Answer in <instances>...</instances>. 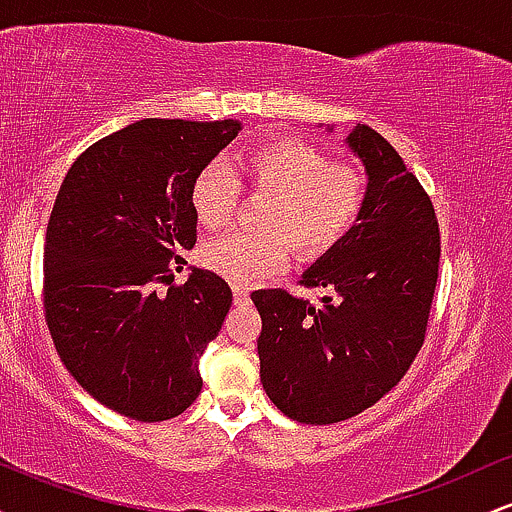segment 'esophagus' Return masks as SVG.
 I'll list each match as a JSON object with an SVG mask.
<instances>
[{"instance_id":"esophagus-1","label":"esophagus","mask_w":512,"mask_h":512,"mask_svg":"<svg viewBox=\"0 0 512 512\" xmlns=\"http://www.w3.org/2000/svg\"><path fill=\"white\" fill-rule=\"evenodd\" d=\"M233 296H236L238 305H248L250 303V289L243 284H233Z\"/></svg>"}]
</instances>
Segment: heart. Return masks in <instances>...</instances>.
<instances>
[{
	"mask_svg": "<svg viewBox=\"0 0 512 512\" xmlns=\"http://www.w3.org/2000/svg\"><path fill=\"white\" fill-rule=\"evenodd\" d=\"M240 187L264 192L257 231H228L199 250L202 264L228 281L245 284L286 267L291 248L301 260H315L339 245L361 219L368 202V178L349 163L330 161L313 144L272 137L255 144L226 170L202 168L190 187L199 223L219 228L231 219Z\"/></svg>",
	"mask_w": 512,
	"mask_h": 512,
	"instance_id": "obj_1",
	"label": "heart"
}]
</instances>
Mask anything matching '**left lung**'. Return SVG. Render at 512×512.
Here are the masks:
<instances>
[{
  "label": "left lung",
  "instance_id": "obj_1",
  "mask_svg": "<svg viewBox=\"0 0 512 512\" xmlns=\"http://www.w3.org/2000/svg\"><path fill=\"white\" fill-rule=\"evenodd\" d=\"M368 170V202L339 245L303 274L320 303L284 289L252 291L262 387L301 424L351 419L404 378L426 339L438 284L440 228L431 197L383 134H349Z\"/></svg>",
  "mask_w": 512,
  "mask_h": 512
}]
</instances>
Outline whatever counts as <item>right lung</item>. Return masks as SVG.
<instances>
[{
  "label": "right lung",
  "mask_w": 512,
  "mask_h": 512,
  "mask_svg": "<svg viewBox=\"0 0 512 512\" xmlns=\"http://www.w3.org/2000/svg\"><path fill=\"white\" fill-rule=\"evenodd\" d=\"M236 120H139L98 139L57 192L43 257V310L57 354L103 407L173 419L202 392L197 358L233 303L219 274L192 269V180L238 137Z\"/></svg>",
  "instance_id": "add662e5"
}]
</instances>
